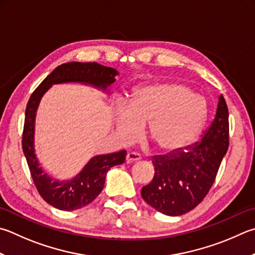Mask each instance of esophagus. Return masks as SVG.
<instances>
[{"label": "esophagus", "instance_id": "esophagus-1", "mask_svg": "<svg viewBox=\"0 0 255 255\" xmlns=\"http://www.w3.org/2000/svg\"><path fill=\"white\" fill-rule=\"evenodd\" d=\"M139 159H140V155L137 154V152H135V151H129V152H127V155H126V161H127L128 164L133 163V161H137V160H139Z\"/></svg>", "mask_w": 255, "mask_h": 255}]
</instances>
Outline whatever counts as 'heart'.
<instances>
[{"instance_id": "b5f03b06", "label": "heart", "mask_w": 255, "mask_h": 255, "mask_svg": "<svg viewBox=\"0 0 255 255\" xmlns=\"http://www.w3.org/2000/svg\"><path fill=\"white\" fill-rule=\"evenodd\" d=\"M206 118L205 101L178 82H154L136 88L128 105L113 109V124L119 140L135 141L147 125L148 138L157 149L172 154L191 143Z\"/></svg>"}]
</instances>
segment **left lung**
I'll return each mask as SVG.
<instances>
[{"mask_svg": "<svg viewBox=\"0 0 255 255\" xmlns=\"http://www.w3.org/2000/svg\"><path fill=\"white\" fill-rule=\"evenodd\" d=\"M229 148V109L220 96L215 118L187 150L152 156L154 178L141 188L147 204L169 216L192 211L210 192Z\"/></svg>", "mask_w": 255, "mask_h": 255, "instance_id": "8db88e82", "label": "left lung"}]
</instances>
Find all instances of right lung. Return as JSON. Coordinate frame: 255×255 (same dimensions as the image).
I'll list each match as a JSON object with an SVG mask.
<instances>
[{"instance_id":"right-lung-1","label":"right lung","mask_w":255,"mask_h":255,"mask_svg":"<svg viewBox=\"0 0 255 255\" xmlns=\"http://www.w3.org/2000/svg\"><path fill=\"white\" fill-rule=\"evenodd\" d=\"M118 71L97 62H68L54 69L31 95L25 109L22 135L23 152L41 197L61 211H76L95 200L103 191L106 175L116 165L125 163L126 150L95 156L81 172L70 180L53 179L41 167L34 150L35 114L42 96L57 83L80 82L106 90L116 81Z\"/></svg>"}]
</instances>
